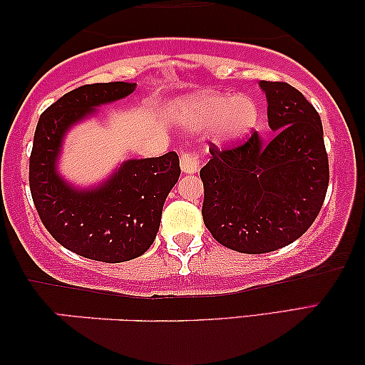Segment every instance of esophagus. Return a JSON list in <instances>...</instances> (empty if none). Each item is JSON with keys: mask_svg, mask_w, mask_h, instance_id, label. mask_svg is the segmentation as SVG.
<instances>
[{"mask_svg": "<svg viewBox=\"0 0 365 365\" xmlns=\"http://www.w3.org/2000/svg\"><path fill=\"white\" fill-rule=\"evenodd\" d=\"M181 169L186 174H194L201 169V156L194 151H182L181 153Z\"/></svg>", "mask_w": 365, "mask_h": 365, "instance_id": "obj_1", "label": "esophagus"}]
</instances>
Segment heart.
Instances as JSON below:
<instances>
[{"instance_id":"b5f03b06","label":"heart","mask_w":365,"mask_h":365,"mask_svg":"<svg viewBox=\"0 0 365 365\" xmlns=\"http://www.w3.org/2000/svg\"><path fill=\"white\" fill-rule=\"evenodd\" d=\"M187 124L192 128L212 126L219 143H232L246 136L257 121V106L247 96L202 94L184 104Z\"/></svg>"}]
</instances>
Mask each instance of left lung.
Wrapping results in <instances>:
<instances>
[{
  "mask_svg": "<svg viewBox=\"0 0 365 365\" xmlns=\"http://www.w3.org/2000/svg\"><path fill=\"white\" fill-rule=\"evenodd\" d=\"M267 98L269 141L252 133L234 146L211 144L199 176L202 219L219 244L244 254L277 251L316 221L329 186L322 121L301 91L261 81Z\"/></svg>",
  "mask_w": 365,
  "mask_h": 365,
  "instance_id": "left-lung-1",
  "label": "left lung"
}]
</instances>
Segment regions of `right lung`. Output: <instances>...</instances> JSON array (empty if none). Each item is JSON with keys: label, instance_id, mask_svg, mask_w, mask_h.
<instances>
[{"label": "right lung", "instance_id": "obj_1", "mask_svg": "<svg viewBox=\"0 0 365 365\" xmlns=\"http://www.w3.org/2000/svg\"><path fill=\"white\" fill-rule=\"evenodd\" d=\"M134 83L84 84L39 116L29 156V189L39 219L63 247L101 262L143 256L159 231L168 194L178 182V154L129 159L101 186L74 189L56 171L64 134L101 104L118 101Z\"/></svg>", "mask_w": 365, "mask_h": 365}]
</instances>
